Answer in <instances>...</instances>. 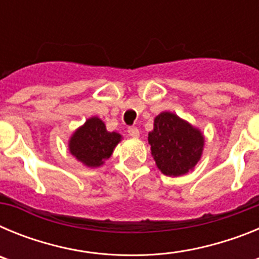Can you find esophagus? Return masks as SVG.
<instances>
[{
	"instance_id": "1",
	"label": "esophagus",
	"mask_w": 259,
	"mask_h": 259,
	"mask_svg": "<svg viewBox=\"0 0 259 259\" xmlns=\"http://www.w3.org/2000/svg\"><path fill=\"white\" fill-rule=\"evenodd\" d=\"M128 134H130V136L131 137H134V139H137V137L140 136V131H139V128L137 127L128 128Z\"/></svg>"
}]
</instances>
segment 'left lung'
I'll return each instance as SVG.
<instances>
[{
	"label": "left lung",
	"instance_id": "left-lung-1",
	"mask_svg": "<svg viewBox=\"0 0 259 259\" xmlns=\"http://www.w3.org/2000/svg\"><path fill=\"white\" fill-rule=\"evenodd\" d=\"M148 141L155 164L167 176H182L193 170L205 145L198 128L170 111L155 116Z\"/></svg>",
	"mask_w": 259,
	"mask_h": 259
}]
</instances>
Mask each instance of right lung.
Listing matches in <instances>:
<instances>
[{
    "label": "right lung",
    "mask_w": 259,
    "mask_h": 259,
    "mask_svg": "<svg viewBox=\"0 0 259 259\" xmlns=\"http://www.w3.org/2000/svg\"><path fill=\"white\" fill-rule=\"evenodd\" d=\"M120 140V135L109 132L101 119L92 116L72 134L68 141V149L77 161L85 166L100 167L111 157Z\"/></svg>",
    "instance_id": "1"
}]
</instances>
